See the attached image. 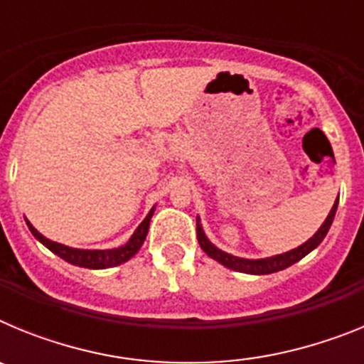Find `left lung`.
Here are the masks:
<instances>
[{"instance_id":"obj_1","label":"left lung","mask_w":364,"mask_h":364,"mask_svg":"<svg viewBox=\"0 0 364 364\" xmlns=\"http://www.w3.org/2000/svg\"><path fill=\"white\" fill-rule=\"evenodd\" d=\"M337 204H339V198L336 200L333 204L332 211L328 213L326 220H324L323 226L319 228V231L311 237L310 240L302 244V246L295 247L291 252L288 253H282V255H275V257H269V259H257V260H247V259H239V257H233L230 253H224L220 252L218 247H215L210 240L205 239L204 231H202L200 222L197 220V239L200 247L204 250L211 259L218 260L220 264H224L226 268L235 269V272H242V273H252V275H268V273H275V272H281V269L288 268V266L295 264L297 260H301L302 257H306L311 250L319 246L323 242V239L326 237L328 230L332 226L333 217H336V211H337Z\"/></svg>"}]
</instances>
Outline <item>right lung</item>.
<instances>
[{"label":"right lung","mask_w":364,"mask_h":364,"mask_svg":"<svg viewBox=\"0 0 364 364\" xmlns=\"http://www.w3.org/2000/svg\"><path fill=\"white\" fill-rule=\"evenodd\" d=\"M153 217V211L144 218V222L138 226V230L134 231L133 237H131L124 246L114 247V250H74V247L63 246V244L53 242V240L45 239L43 235L32 228L31 222L27 220V226L31 230V233L40 240L43 246H47L53 253H56L58 257H62L63 260L70 262L74 266H82V268H91V269H104V268H112V266H118L125 260H129L134 253L140 250V246L146 240L147 230H149V222Z\"/></svg>","instance_id":"right-lung-1"}]
</instances>
